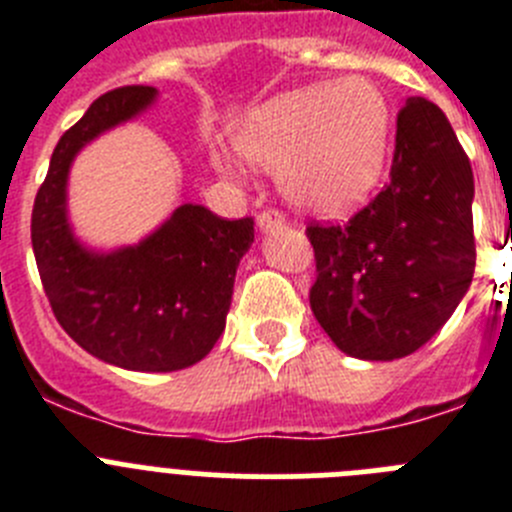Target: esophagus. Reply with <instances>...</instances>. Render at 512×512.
<instances>
[{
    "mask_svg": "<svg viewBox=\"0 0 512 512\" xmlns=\"http://www.w3.org/2000/svg\"><path fill=\"white\" fill-rule=\"evenodd\" d=\"M256 225H259L261 233H271V230H279L284 225V215L279 210H264L256 217Z\"/></svg>",
    "mask_w": 512,
    "mask_h": 512,
    "instance_id": "esophagus-1",
    "label": "esophagus"
}]
</instances>
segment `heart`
<instances>
[{
  "label": "heart",
  "instance_id": "1",
  "mask_svg": "<svg viewBox=\"0 0 512 512\" xmlns=\"http://www.w3.org/2000/svg\"><path fill=\"white\" fill-rule=\"evenodd\" d=\"M235 148L259 169L279 174L289 205L318 217H343L372 197L392 148L387 94L364 76L284 92L235 128ZM220 171L238 176L228 158Z\"/></svg>",
  "mask_w": 512,
  "mask_h": 512
}]
</instances>
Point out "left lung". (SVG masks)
<instances>
[{
  "label": "left lung",
  "instance_id": "obj_1",
  "mask_svg": "<svg viewBox=\"0 0 512 512\" xmlns=\"http://www.w3.org/2000/svg\"><path fill=\"white\" fill-rule=\"evenodd\" d=\"M474 176L451 122L413 97L390 182L346 225H310V307L343 354L392 361L436 336L474 277Z\"/></svg>",
  "mask_w": 512,
  "mask_h": 512
}]
</instances>
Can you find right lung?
<instances>
[{
	"label": "right lung",
	"instance_id": "right-lung-1",
	"mask_svg": "<svg viewBox=\"0 0 512 512\" xmlns=\"http://www.w3.org/2000/svg\"><path fill=\"white\" fill-rule=\"evenodd\" d=\"M153 87L107 92L66 130L33 207V253L63 330L99 361L128 372H179L205 359L225 330L235 271L253 220L176 207L133 246L81 243L69 220V174L81 148L156 104Z\"/></svg>",
	"mask_w": 512,
	"mask_h": 512
}]
</instances>
